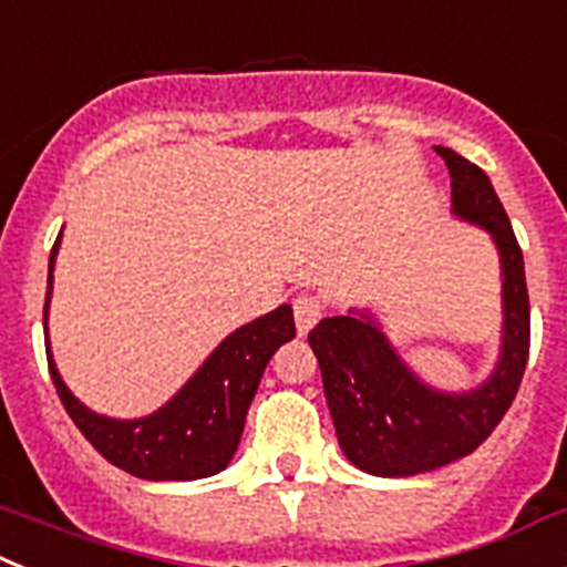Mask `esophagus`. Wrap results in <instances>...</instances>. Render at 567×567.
<instances>
[{"instance_id": "obj_1", "label": "esophagus", "mask_w": 567, "mask_h": 567, "mask_svg": "<svg viewBox=\"0 0 567 567\" xmlns=\"http://www.w3.org/2000/svg\"><path fill=\"white\" fill-rule=\"evenodd\" d=\"M322 311H324L322 299L313 297V293H299V297L293 299V317H297L299 333L311 331L313 324L322 319Z\"/></svg>"}]
</instances>
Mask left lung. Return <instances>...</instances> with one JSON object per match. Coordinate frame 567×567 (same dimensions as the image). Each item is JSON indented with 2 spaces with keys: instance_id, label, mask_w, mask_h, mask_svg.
I'll use <instances>...</instances> for the list:
<instances>
[{
  "instance_id": "1",
  "label": "left lung",
  "mask_w": 567,
  "mask_h": 567,
  "mask_svg": "<svg viewBox=\"0 0 567 567\" xmlns=\"http://www.w3.org/2000/svg\"><path fill=\"white\" fill-rule=\"evenodd\" d=\"M462 219L494 236L502 256L505 337L494 377L462 396L431 391L393 353L371 317H328L308 333L344 456L377 476H413L474 454L508 413L530 351L525 262L511 219L482 167L436 147Z\"/></svg>"
}]
</instances>
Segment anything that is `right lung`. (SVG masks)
<instances>
[{
    "label": "right lung",
    "mask_w": 567,
    "mask_h": 567,
    "mask_svg": "<svg viewBox=\"0 0 567 567\" xmlns=\"http://www.w3.org/2000/svg\"><path fill=\"white\" fill-rule=\"evenodd\" d=\"M56 248L59 239L51 250V268H48L51 274H48L45 317ZM293 333H297V324H293L290 305H282L268 317L245 324L210 353L208 362L174 400L145 420H107L87 411L65 388L45 342L48 371L73 425L85 433V440L111 465L140 480H202V476L219 474L236 454L245 413L259 388L265 365L279 344L293 339Z\"/></svg>",
    "instance_id": "1"
}]
</instances>
